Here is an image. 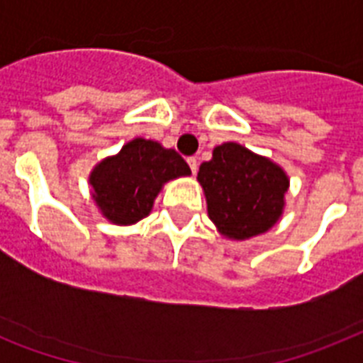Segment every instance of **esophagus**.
<instances>
[{
	"instance_id": "1",
	"label": "esophagus",
	"mask_w": 363,
	"mask_h": 363,
	"mask_svg": "<svg viewBox=\"0 0 363 363\" xmlns=\"http://www.w3.org/2000/svg\"><path fill=\"white\" fill-rule=\"evenodd\" d=\"M188 165H190V169H192V173L196 175V171H198V158H194V156H190V158L186 160Z\"/></svg>"
}]
</instances>
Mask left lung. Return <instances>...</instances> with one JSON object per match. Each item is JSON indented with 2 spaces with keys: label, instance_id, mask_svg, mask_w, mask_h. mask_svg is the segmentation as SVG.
<instances>
[{
  "label": "left lung",
  "instance_id": "8db88e82",
  "mask_svg": "<svg viewBox=\"0 0 363 363\" xmlns=\"http://www.w3.org/2000/svg\"><path fill=\"white\" fill-rule=\"evenodd\" d=\"M209 218L222 235L248 239L267 232L282 213L288 177L271 160L224 143L199 165Z\"/></svg>",
  "mask_w": 363,
  "mask_h": 363
}]
</instances>
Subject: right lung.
I'll return each instance as SVG.
<instances>
[{
	"label": "right lung",
	"mask_w": 363,
	"mask_h": 363,
	"mask_svg": "<svg viewBox=\"0 0 363 363\" xmlns=\"http://www.w3.org/2000/svg\"><path fill=\"white\" fill-rule=\"evenodd\" d=\"M190 175L181 154L160 143L133 139L92 171L94 199L115 224H133L150 213L162 184Z\"/></svg>",
	"instance_id": "add662e5"
}]
</instances>
